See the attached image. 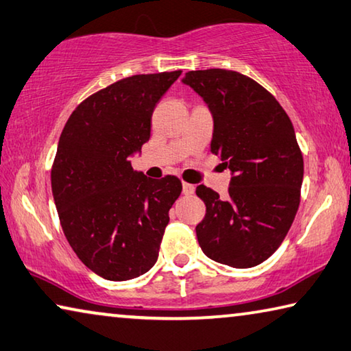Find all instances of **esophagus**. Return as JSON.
<instances>
[{
  "label": "esophagus",
  "instance_id": "obj_1",
  "mask_svg": "<svg viewBox=\"0 0 351 351\" xmlns=\"http://www.w3.org/2000/svg\"><path fill=\"white\" fill-rule=\"evenodd\" d=\"M193 192H195V187H193V184L182 182V193H184V195H192Z\"/></svg>",
  "mask_w": 351,
  "mask_h": 351
}]
</instances>
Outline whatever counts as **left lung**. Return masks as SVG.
Masks as SVG:
<instances>
[{"mask_svg": "<svg viewBox=\"0 0 351 351\" xmlns=\"http://www.w3.org/2000/svg\"><path fill=\"white\" fill-rule=\"evenodd\" d=\"M182 82L213 112L210 152L232 173L226 198L197 187L206 204L198 243L215 263L250 269L276 252L298 210L303 154L292 121L269 90L239 71L195 70Z\"/></svg>", "mask_w": 351, "mask_h": 351, "instance_id": "8db88e82", "label": "left lung"}]
</instances>
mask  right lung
<instances>
[{"instance_id": "add662e5", "label": "right lung", "mask_w": 351, "mask_h": 351, "mask_svg": "<svg viewBox=\"0 0 351 351\" xmlns=\"http://www.w3.org/2000/svg\"><path fill=\"white\" fill-rule=\"evenodd\" d=\"M180 75L117 81L77 106L60 134L51 169L60 226L82 264L104 280H132L158 261L182 184L134 171L131 156L148 142L156 104Z\"/></svg>"}]
</instances>
